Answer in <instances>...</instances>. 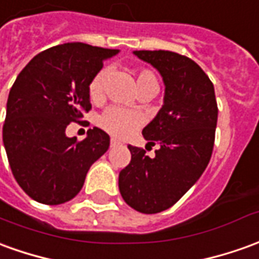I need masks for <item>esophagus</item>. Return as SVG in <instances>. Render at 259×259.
<instances>
[{
  "label": "esophagus",
  "instance_id": "esophagus-1",
  "mask_svg": "<svg viewBox=\"0 0 259 259\" xmlns=\"http://www.w3.org/2000/svg\"><path fill=\"white\" fill-rule=\"evenodd\" d=\"M110 144H111V147H118L119 145V142L117 140H114V138H112L111 140V142H110Z\"/></svg>",
  "mask_w": 259,
  "mask_h": 259
}]
</instances>
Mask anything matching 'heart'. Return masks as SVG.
<instances>
[{
  "instance_id": "heart-1",
  "label": "heart",
  "mask_w": 259,
  "mask_h": 259,
  "mask_svg": "<svg viewBox=\"0 0 259 259\" xmlns=\"http://www.w3.org/2000/svg\"><path fill=\"white\" fill-rule=\"evenodd\" d=\"M104 78H106L104 70H100L92 78L89 84V96L93 101H99L103 97ZM149 85L158 87L155 74L148 69H140L137 72V90H140L142 87H149ZM142 122H144V118L141 114L121 108V107H110L100 117L101 128L117 138H125L128 135H131L135 130H138L142 125Z\"/></svg>"
}]
</instances>
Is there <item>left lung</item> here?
I'll list each match as a JSON object with an SVG mask.
<instances>
[{"mask_svg": "<svg viewBox=\"0 0 259 259\" xmlns=\"http://www.w3.org/2000/svg\"><path fill=\"white\" fill-rule=\"evenodd\" d=\"M152 65L165 83L163 106L142 130L148 144L159 149L128 145L131 162L118 178L119 193L140 213L155 214L172 207L207 167L217 125L214 85L192 59L169 51H135Z\"/></svg>", "mask_w": 259, "mask_h": 259, "instance_id": "8db88e82", "label": "left lung"}]
</instances>
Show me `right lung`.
I'll return each instance as SVG.
<instances>
[{
	"label": "right lung",
	"instance_id": "add662e5",
	"mask_svg": "<svg viewBox=\"0 0 259 259\" xmlns=\"http://www.w3.org/2000/svg\"><path fill=\"white\" fill-rule=\"evenodd\" d=\"M117 49L73 42L40 52L18 74L7 101L3 141L11 170L25 193L44 204L72 200L89 169L110 147L94 126L83 141L66 126L90 111L89 84Z\"/></svg>",
	"mask_w": 259,
	"mask_h": 259
}]
</instances>
